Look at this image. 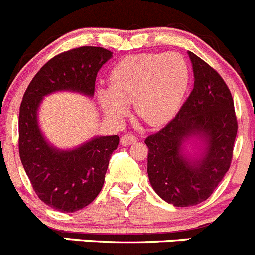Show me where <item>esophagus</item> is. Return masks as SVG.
Instances as JSON below:
<instances>
[{
  "mask_svg": "<svg viewBox=\"0 0 255 255\" xmlns=\"http://www.w3.org/2000/svg\"><path fill=\"white\" fill-rule=\"evenodd\" d=\"M136 143V137L132 134H125L123 137H121V145L124 146H129L132 145V144Z\"/></svg>",
  "mask_w": 255,
  "mask_h": 255,
  "instance_id": "obj_1",
  "label": "esophagus"
}]
</instances>
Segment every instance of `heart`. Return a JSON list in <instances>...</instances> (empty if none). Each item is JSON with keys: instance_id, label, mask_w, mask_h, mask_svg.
<instances>
[{"instance_id": "heart-1", "label": "heart", "mask_w": 255, "mask_h": 255, "mask_svg": "<svg viewBox=\"0 0 255 255\" xmlns=\"http://www.w3.org/2000/svg\"><path fill=\"white\" fill-rule=\"evenodd\" d=\"M188 83L190 68L181 54L143 53L120 60L110 74V87H100L97 99L111 120H123L134 102L137 116L156 126L176 114Z\"/></svg>"}]
</instances>
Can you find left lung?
Segmentation results:
<instances>
[{"label": "left lung", "instance_id": "obj_1", "mask_svg": "<svg viewBox=\"0 0 255 255\" xmlns=\"http://www.w3.org/2000/svg\"><path fill=\"white\" fill-rule=\"evenodd\" d=\"M188 57L192 92L176 118L145 139L149 182L177 207L195 206L212 195L230 167L238 132L234 101L224 79L197 55L188 51Z\"/></svg>", "mask_w": 255, "mask_h": 255}]
</instances>
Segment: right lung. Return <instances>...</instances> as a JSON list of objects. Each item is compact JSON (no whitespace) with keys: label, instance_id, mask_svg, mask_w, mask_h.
Here are the masks:
<instances>
[{"label":"right lung","instance_id":"obj_1","mask_svg":"<svg viewBox=\"0 0 255 255\" xmlns=\"http://www.w3.org/2000/svg\"><path fill=\"white\" fill-rule=\"evenodd\" d=\"M111 58V51L99 46L62 53L41 67L22 97L18 116L21 163L37 197L60 212L78 211L97 197L119 136H93L74 148H58L41 130L39 109L46 96L55 92L92 99L97 73Z\"/></svg>","mask_w":255,"mask_h":255}]
</instances>
